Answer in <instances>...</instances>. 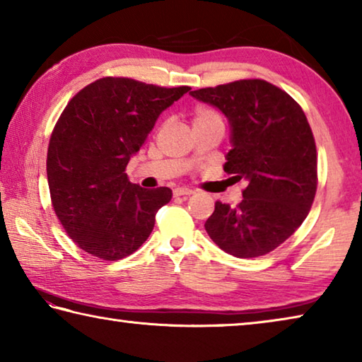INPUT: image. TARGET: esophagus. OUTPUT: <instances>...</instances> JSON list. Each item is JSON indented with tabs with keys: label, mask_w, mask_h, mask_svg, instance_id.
<instances>
[{
	"label": "esophagus",
	"mask_w": 362,
	"mask_h": 362,
	"mask_svg": "<svg viewBox=\"0 0 362 362\" xmlns=\"http://www.w3.org/2000/svg\"><path fill=\"white\" fill-rule=\"evenodd\" d=\"M194 192L192 188H175L174 189V196H189L193 194Z\"/></svg>",
	"instance_id": "esophagus-1"
}]
</instances>
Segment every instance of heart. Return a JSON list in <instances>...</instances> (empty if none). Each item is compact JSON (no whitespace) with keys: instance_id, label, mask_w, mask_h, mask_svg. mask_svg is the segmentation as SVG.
Returning <instances> with one entry per match:
<instances>
[{"instance_id":"obj_1","label":"heart","mask_w":362,"mask_h":362,"mask_svg":"<svg viewBox=\"0 0 362 362\" xmlns=\"http://www.w3.org/2000/svg\"><path fill=\"white\" fill-rule=\"evenodd\" d=\"M206 122H223L222 115L216 108L199 105L193 112V126L194 124H206Z\"/></svg>"}]
</instances>
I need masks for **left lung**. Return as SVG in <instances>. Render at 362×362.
Instances as JSON below:
<instances>
[{
  "label": "left lung",
  "instance_id": "1",
  "mask_svg": "<svg viewBox=\"0 0 362 362\" xmlns=\"http://www.w3.org/2000/svg\"><path fill=\"white\" fill-rule=\"evenodd\" d=\"M189 94L230 119L233 148L223 170L246 182L240 204L217 201L204 223L207 235L238 259L272 252L303 223L317 188L316 144L302 107L265 79Z\"/></svg>",
  "mask_w": 362,
  "mask_h": 362
}]
</instances>
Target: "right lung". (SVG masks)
Segmentation results:
<instances>
[{"instance_id": "obj_1", "label": "right lung", "mask_w": 362, "mask_h": 362, "mask_svg": "<svg viewBox=\"0 0 362 362\" xmlns=\"http://www.w3.org/2000/svg\"><path fill=\"white\" fill-rule=\"evenodd\" d=\"M188 90L105 76L66 103L49 139L46 173L54 212L78 247L115 262L150 236L173 192L131 183L126 166L163 110Z\"/></svg>"}]
</instances>
